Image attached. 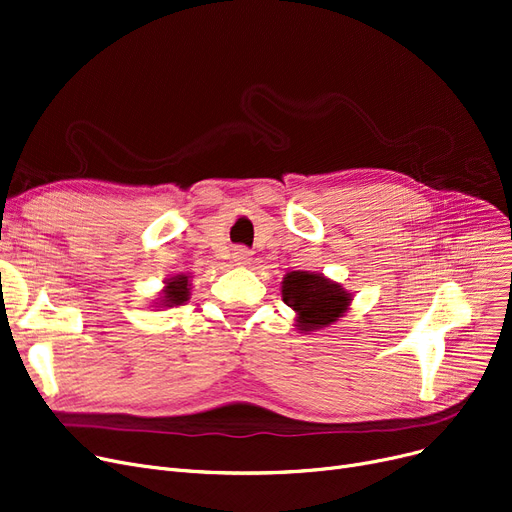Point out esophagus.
<instances>
[{
  "instance_id": "esophagus-1",
  "label": "esophagus",
  "mask_w": 512,
  "mask_h": 512,
  "mask_svg": "<svg viewBox=\"0 0 512 512\" xmlns=\"http://www.w3.org/2000/svg\"><path fill=\"white\" fill-rule=\"evenodd\" d=\"M232 259H234L236 265H249L253 257H251V251L247 247H236L232 251Z\"/></svg>"
}]
</instances>
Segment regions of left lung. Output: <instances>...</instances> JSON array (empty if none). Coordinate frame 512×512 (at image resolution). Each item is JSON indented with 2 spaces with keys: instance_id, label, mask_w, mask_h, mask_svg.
I'll return each instance as SVG.
<instances>
[{
  "instance_id": "8db88e82",
  "label": "left lung",
  "mask_w": 512,
  "mask_h": 512,
  "mask_svg": "<svg viewBox=\"0 0 512 512\" xmlns=\"http://www.w3.org/2000/svg\"><path fill=\"white\" fill-rule=\"evenodd\" d=\"M282 301L297 311L299 330H320L337 322L351 295L341 284L314 272H291L282 280Z\"/></svg>"
}]
</instances>
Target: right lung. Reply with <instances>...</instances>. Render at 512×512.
I'll use <instances>...</instances> for the list:
<instances>
[{
  "instance_id": "1",
  "label": "right lung",
  "mask_w": 512,
  "mask_h": 512,
  "mask_svg": "<svg viewBox=\"0 0 512 512\" xmlns=\"http://www.w3.org/2000/svg\"><path fill=\"white\" fill-rule=\"evenodd\" d=\"M190 299V284H188V276H175L167 282L165 291H163V299L161 305L165 307H173V305H182Z\"/></svg>"
}]
</instances>
